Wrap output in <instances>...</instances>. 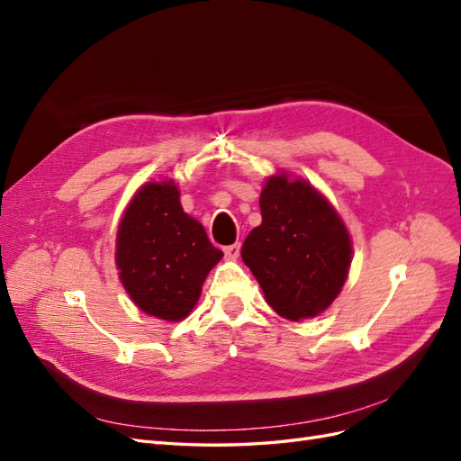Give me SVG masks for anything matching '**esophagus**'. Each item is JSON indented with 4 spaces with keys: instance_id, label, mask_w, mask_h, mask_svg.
Wrapping results in <instances>:
<instances>
[{
    "instance_id": "34e87169",
    "label": "esophagus",
    "mask_w": 461,
    "mask_h": 461,
    "mask_svg": "<svg viewBox=\"0 0 461 461\" xmlns=\"http://www.w3.org/2000/svg\"><path fill=\"white\" fill-rule=\"evenodd\" d=\"M222 252H225L227 259H239V256H240V242L225 246V249H222Z\"/></svg>"
}]
</instances>
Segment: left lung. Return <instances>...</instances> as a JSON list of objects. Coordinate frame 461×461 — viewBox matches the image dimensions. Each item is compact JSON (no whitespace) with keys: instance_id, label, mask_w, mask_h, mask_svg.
Masks as SVG:
<instances>
[{"instance_id":"left-lung-1","label":"left lung","mask_w":461,"mask_h":461,"mask_svg":"<svg viewBox=\"0 0 461 461\" xmlns=\"http://www.w3.org/2000/svg\"><path fill=\"white\" fill-rule=\"evenodd\" d=\"M261 225L248 234L242 259L265 300L288 321L317 317L340 294L352 240L330 202L286 173L265 180Z\"/></svg>"}]
</instances>
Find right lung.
I'll list each match as a JSON object with an SVG mask.
<instances>
[{
	"label": "right lung",
	"mask_w": 461,
	"mask_h": 461,
	"mask_svg": "<svg viewBox=\"0 0 461 461\" xmlns=\"http://www.w3.org/2000/svg\"><path fill=\"white\" fill-rule=\"evenodd\" d=\"M173 180L148 183L124 209L117 230L119 278L144 313L183 321L207 273L222 258L202 222L185 213Z\"/></svg>",
	"instance_id": "obj_1"
}]
</instances>
